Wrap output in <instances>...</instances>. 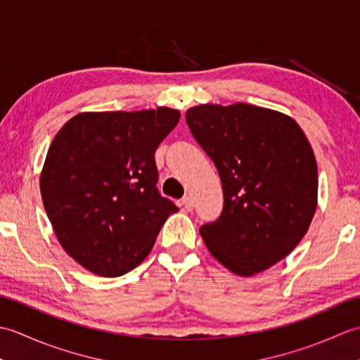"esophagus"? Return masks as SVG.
<instances>
[{"mask_svg": "<svg viewBox=\"0 0 360 360\" xmlns=\"http://www.w3.org/2000/svg\"><path fill=\"white\" fill-rule=\"evenodd\" d=\"M181 204L184 205V209L186 210H192L193 209V198L192 196H184L182 198V201H181Z\"/></svg>", "mask_w": 360, "mask_h": 360, "instance_id": "34e87169", "label": "esophagus"}]
</instances>
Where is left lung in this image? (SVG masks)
<instances>
[{
  "label": "left lung",
  "instance_id": "obj_1",
  "mask_svg": "<svg viewBox=\"0 0 360 360\" xmlns=\"http://www.w3.org/2000/svg\"><path fill=\"white\" fill-rule=\"evenodd\" d=\"M186 120L223 184V212L200 229L205 246L240 277L269 269L295 249L316 213L308 137L286 114L243 102L192 106Z\"/></svg>",
  "mask_w": 360,
  "mask_h": 360
}]
</instances>
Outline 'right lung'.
<instances>
[{"mask_svg": "<svg viewBox=\"0 0 360 360\" xmlns=\"http://www.w3.org/2000/svg\"><path fill=\"white\" fill-rule=\"evenodd\" d=\"M178 110L80 112L53 137L40 174L58 243L85 269L119 277L150 254L179 209L159 195L155 153Z\"/></svg>", "mask_w": 360, "mask_h": 360, "instance_id": "add662e5", "label": "right lung"}]
</instances>
